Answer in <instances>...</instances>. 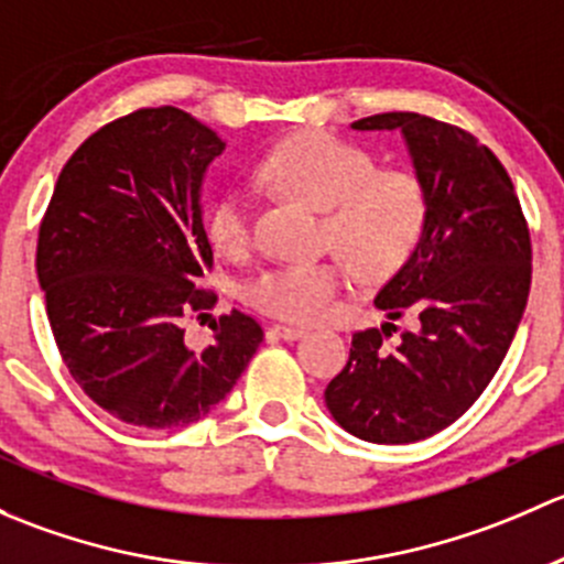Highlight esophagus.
<instances>
[{"mask_svg": "<svg viewBox=\"0 0 564 564\" xmlns=\"http://www.w3.org/2000/svg\"><path fill=\"white\" fill-rule=\"evenodd\" d=\"M306 336L304 328H293V325H271L269 328V339H284V341H295Z\"/></svg>", "mask_w": 564, "mask_h": 564, "instance_id": "obj_1", "label": "esophagus"}]
</instances>
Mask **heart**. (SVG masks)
I'll return each mask as SVG.
<instances>
[{
	"instance_id": "b5f03b06",
	"label": "heart",
	"mask_w": 564,
	"mask_h": 564,
	"mask_svg": "<svg viewBox=\"0 0 564 564\" xmlns=\"http://www.w3.org/2000/svg\"><path fill=\"white\" fill-rule=\"evenodd\" d=\"M260 173L274 187L325 212V236L364 280L397 274L415 252L429 219V197L410 171H377L367 149L306 130L265 154ZM208 239L239 252L249 239V200L230 189L208 214ZM345 288L339 260L290 263L263 271L247 284V301L290 323H321L336 310Z\"/></svg>"
}]
</instances>
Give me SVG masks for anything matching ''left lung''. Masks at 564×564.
<instances>
[{
  "label": "left lung",
  "instance_id": "obj_1",
  "mask_svg": "<svg viewBox=\"0 0 564 564\" xmlns=\"http://www.w3.org/2000/svg\"><path fill=\"white\" fill-rule=\"evenodd\" d=\"M350 127L402 132L429 219L375 299L388 321L408 312L415 328L397 345H388L393 323L352 334L350 361L325 388V404L358 440L417 443L462 417L497 375L530 295V230L502 162L469 132L410 110Z\"/></svg>",
  "mask_w": 564,
  "mask_h": 564
}]
</instances>
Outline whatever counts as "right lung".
I'll use <instances>...</instances> for the list:
<instances>
[{"label":"right lung","mask_w":564,"mask_h":564,"mask_svg":"<svg viewBox=\"0 0 564 564\" xmlns=\"http://www.w3.org/2000/svg\"><path fill=\"white\" fill-rule=\"evenodd\" d=\"M223 138L173 106L141 108L86 138L62 167L37 239V280L62 361L119 421L178 429L225 397L263 341L241 312L208 323L212 247L203 178Z\"/></svg>","instance_id":"obj_1"}]
</instances>
